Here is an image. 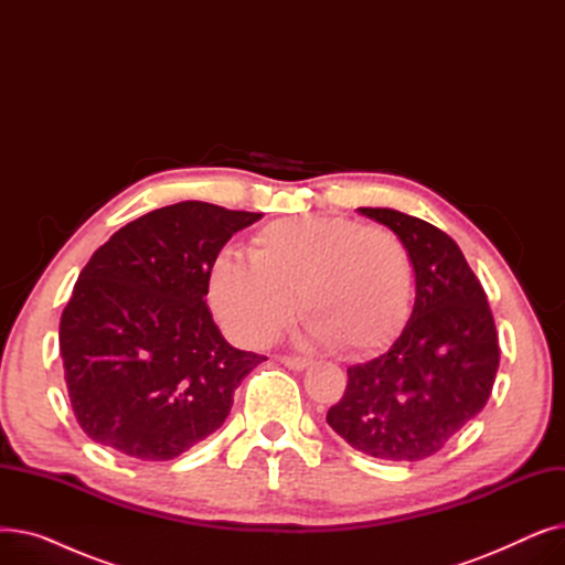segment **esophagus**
Masks as SVG:
<instances>
[{
	"label": "esophagus",
	"instance_id": "obj_1",
	"mask_svg": "<svg viewBox=\"0 0 565 565\" xmlns=\"http://www.w3.org/2000/svg\"><path fill=\"white\" fill-rule=\"evenodd\" d=\"M281 364L292 369V371H305V369L311 366V360H307V358H290V354H284Z\"/></svg>",
	"mask_w": 565,
	"mask_h": 565
}]
</instances>
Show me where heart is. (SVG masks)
Returning a JSON list of instances; mask_svg holds the SVG:
<instances>
[{
    "instance_id": "heart-1",
    "label": "heart",
    "mask_w": 565,
    "mask_h": 565,
    "mask_svg": "<svg viewBox=\"0 0 565 565\" xmlns=\"http://www.w3.org/2000/svg\"><path fill=\"white\" fill-rule=\"evenodd\" d=\"M295 295L309 337L348 354L387 345L409 311L412 265L392 231L345 217L277 220L252 237L249 258L220 252L207 298L243 343H270L292 318Z\"/></svg>"
}]
</instances>
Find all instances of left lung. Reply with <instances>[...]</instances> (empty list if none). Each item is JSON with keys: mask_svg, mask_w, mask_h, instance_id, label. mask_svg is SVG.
<instances>
[{"mask_svg": "<svg viewBox=\"0 0 565 565\" xmlns=\"http://www.w3.org/2000/svg\"><path fill=\"white\" fill-rule=\"evenodd\" d=\"M358 211L405 245L414 307L387 352L348 369L345 394L330 407L328 424L366 456L417 462L486 407L499 369L494 318L447 233L394 207Z\"/></svg>", "mask_w": 565, "mask_h": 565, "instance_id": "1", "label": "left lung"}]
</instances>
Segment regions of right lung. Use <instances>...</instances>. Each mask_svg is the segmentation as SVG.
<instances>
[{"mask_svg":"<svg viewBox=\"0 0 565 565\" xmlns=\"http://www.w3.org/2000/svg\"><path fill=\"white\" fill-rule=\"evenodd\" d=\"M263 213L203 201L158 207L96 249L58 324L75 419L137 460H171L215 433L263 354L222 337L205 305L207 270Z\"/></svg>","mask_w":565,"mask_h":565,"instance_id":"obj_1","label":"right lung"}]
</instances>
